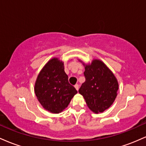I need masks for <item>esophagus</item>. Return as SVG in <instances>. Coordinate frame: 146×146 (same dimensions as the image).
Wrapping results in <instances>:
<instances>
[{"instance_id": "obj_1", "label": "esophagus", "mask_w": 146, "mask_h": 146, "mask_svg": "<svg viewBox=\"0 0 146 146\" xmlns=\"http://www.w3.org/2000/svg\"><path fill=\"white\" fill-rule=\"evenodd\" d=\"M74 86H75V89H76L77 90H79V85L78 84H75Z\"/></svg>"}]
</instances>
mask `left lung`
Returning <instances> with one entry per match:
<instances>
[{
	"mask_svg": "<svg viewBox=\"0 0 146 146\" xmlns=\"http://www.w3.org/2000/svg\"><path fill=\"white\" fill-rule=\"evenodd\" d=\"M85 82L79 89L88 108L95 113H102L113 104L117 97L118 82L113 73L98 60L85 66Z\"/></svg>",
	"mask_w": 146,
	"mask_h": 146,
	"instance_id": "1",
	"label": "left lung"
}]
</instances>
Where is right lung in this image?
Masks as SVG:
<instances>
[{
	"mask_svg": "<svg viewBox=\"0 0 146 146\" xmlns=\"http://www.w3.org/2000/svg\"><path fill=\"white\" fill-rule=\"evenodd\" d=\"M78 93L68 82L64 64L58 58L49 60L38 75L35 84V93L46 110L59 113L67 107Z\"/></svg>",
	"mask_w": 146,
	"mask_h": 146,
	"instance_id": "obj_1",
	"label": "right lung"
}]
</instances>
